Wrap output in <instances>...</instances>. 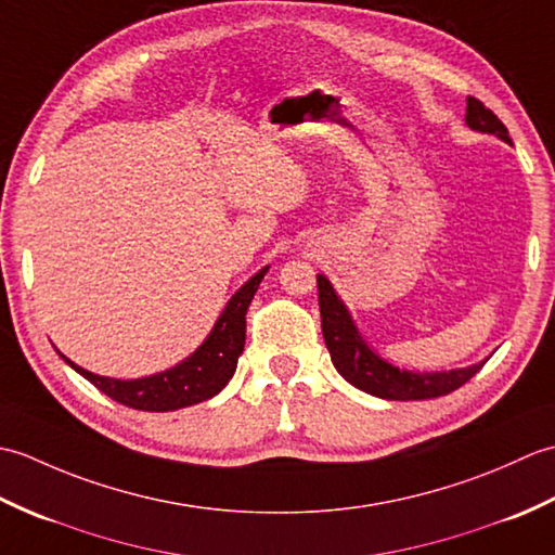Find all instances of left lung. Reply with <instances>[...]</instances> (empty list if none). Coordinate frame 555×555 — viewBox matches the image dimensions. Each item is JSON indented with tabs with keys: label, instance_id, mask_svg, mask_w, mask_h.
<instances>
[{
	"label": "left lung",
	"instance_id": "obj_1",
	"mask_svg": "<svg viewBox=\"0 0 555 555\" xmlns=\"http://www.w3.org/2000/svg\"><path fill=\"white\" fill-rule=\"evenodd\" d=\"M465 124L473 128V131L496 135L499 140H503V143L513 145L508 128L499 121L496 114L487 109L485 104L475 98H467ZM317 291H320L324 344L328 352H332L334 367L348 384L360 388L364 393L386 398V400L439 398L455 391V388L473 379V376L485 367V362L489 360L487 358L477 364H469V367L448 370V372L400 370L396 364L376 356V352L367 346V340L360 336L358 326L352 322L344 300L338 298L332 281H328L324 274H317Z\"/></svg>",
	"mask_w": 555,
	"mask_h": 555
}]
</instances>
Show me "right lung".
Returning <instances> with one entry per match:
<instances>
[{"label": "right lung", "mask_w": 555, "mask_h": 555, "mask_svg": "<svg viewBox=\"0 0 555 555\" xmlns=\"http://www.w3.org/2000/svg\"><path fill=\"white\" fill-rule=\"evenodd\" d=\"M267 271L269 267H262L233 293L227 308L221 310L219 320L203 340V346L193 356H188L164 372L140 376V379H114V376H100L82 370L62 352H56L80 376H86L92 386H98L104 396L133 410L169 412L203 403V400L217 396L235 372V364H238L245 346V314Z\"/></svg>", "instance_id": "obj_1"}]
</instances>
